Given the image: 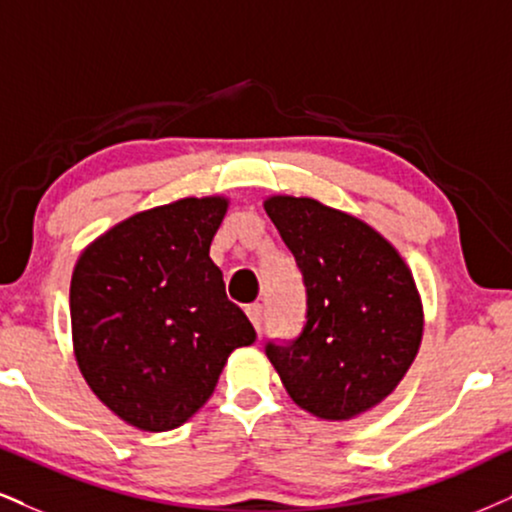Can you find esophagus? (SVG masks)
Wrapping results in <instances>:
<instances>
[{"instance_id": "esophagus-1", "label": "esophagus", "mask_w": 512, "mask_h": 512, "mask_svg": "<svg viewBox=\"0 0 512 512\" xmlns=\"http://www.w3.org/2000/svg\"><path fill=\"white\" fill-rule=\"evenodd\" d=\"M246 315H249L251 325L256 327V332H261V327H263V306L261 304L246 306Z\"/></svg>"}]
</instances>
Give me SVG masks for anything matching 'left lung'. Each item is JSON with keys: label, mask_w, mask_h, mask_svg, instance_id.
Segmentation results:
<instances>
[{"label": "left lung", "mask_w": 512, "mask_h": 512, "mask_svg": "<svg viewBox=\"0 0 512 512\" xmlns=\"http://www.w3.org/2000/svg\"><path fill=\"white\" fill-rule=\"evenodd\" d=\"M306 285V325L266 356L299 408L358 418L406 377L422 342L420 292L399 251L368 223L308 197L263 201Z\"/></svg>", "instance_id": "obj_1"}]
</instances>
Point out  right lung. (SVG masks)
<instances>
[{
    "label": "right lung",
    "mask_w": 512,
    "mask_h": 512,
    "mask_svg": "<svg viewBox=\"0 0 512 512\" xmlns=\"http://www.w3.org/2000/svg\"><path fill=\"white\" fill-rule=\"evenodd\" d=\"M227 197H187L121 220L71 277L78 368L118 418L168 432L211 399L227 356L256 342L211 261Z\"/></svg>",
    "instance_id": "obj_1"
}]
</instances>
